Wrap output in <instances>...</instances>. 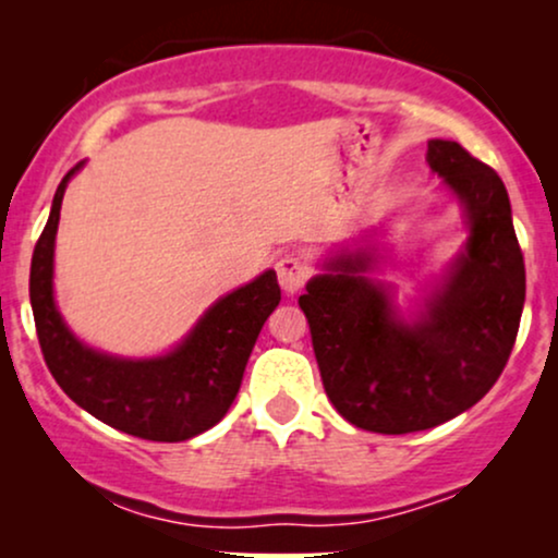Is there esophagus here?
Instances as JSON below:
<instances>
[{
  "label": "esophagus",
  "instance_id": "34e87169",
  "mask_svg": "<svg viewBox=\"0 0 558 558\" xmlns=\"http://www.w3.org/2000/svg\"><path fill=\"white\" fill-rule=\"evenodd\" d=\"M275 272H278L280 288H283L286 293H296L299 288L310 280V267H306V262L296 257V254L280 257L278 265H275Z\"/></svg>",
  "mask_w": 558,
  "mask_h": 558
}]
</instances>
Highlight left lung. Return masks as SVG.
Wrapping results in <instances>:
<instances>
[{
    "mask_svg": "<svg viewBox=\"0 0 558 558\" xmlns=\"http://www.w3.org/2000/svg\"><path fill=\"white\" fill-rule=\"evenodd\" d=\"M427 165L464 204L470 239L425 312L403 323L364 252L328 259L299 296L325 393L362 430H427L475 407L520 330L524 259L504 181L457 141H427Z\"/></svg>",
    "mask_w": 558,
    "mask_h": 558,
    "instance_id": "8db88e82",
    "label": "left lung"
}]
</instances>
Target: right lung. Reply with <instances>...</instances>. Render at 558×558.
I'll return each instance as SVG.
<instances>
[{
    "instance_id": "right-lung-1",
    "label": "right lung",
    "mask_w": 558,
    "mask_h": 558,
    "mask_svg": "<svg viewBox=\"0 0 558 558\" xmlns=\"http://www.w3.org/2000/svg\"><path fill=\"white\" fill-rule=\"evenodd\" d=\"M57 185L47 226L31 259V306L44 362L65 393L105 425L144 440L178 444L217 425L239 393L265 319L280 301L272 270L215 301L185 341L155 360H120L83 345L52 296L54 235L68 181Z\"/></svg>"
}]
</instances>
